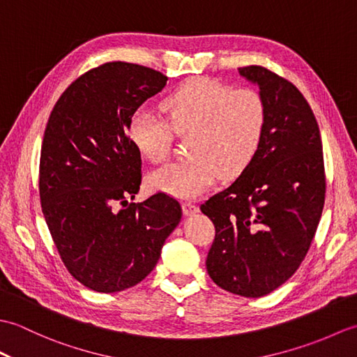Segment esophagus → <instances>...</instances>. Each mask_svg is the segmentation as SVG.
Here are the masks:
<instances>
[{
  "mask_svg": "<svg viewBox=\"0 0 357 357\" xmlns=\"http://www.w3.org/2000/svg\"><path fill=\"white\" fill-rule=\"evenodd\" d=\"M183 211H184L185 216H192L195 213H198L199 208L193 202H183Z\"/></svg>",
  "mask_w": 357,
  "mask_h": 357,
  "instance_id": "1",
  "label": "esophagus"
}]
</instances>
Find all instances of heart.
<instances>
[{
    "instance_id": "obj_1",
    "label": "heart",
    "mask_w": 357,
    "mask_h": 357,
    "mask_svg": "<svg viewBox=\"0 0 357 357\" xmlns=\"http://www.w3.org/2000/svg\"><path fill=\"white\" fill-rule=\"evenodd\" d=\"M167 119L139 109L128 136L147 161H165L174 135L187 136L192 156L158 169L149 176L151 190L179 199L196 198L218 176L236 178L255 158L265 124V105L252 89H233L206 77L188 78L161 101Z\"/></svg>"
}]
</instances>
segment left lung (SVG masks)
I'll return each instance as SVG.
<instances>
[{
    "mask_svg": "<svg viewBox=\"0 0 357 357\" xmlns=\"http://www.w3.org/2000/svg\"><path fill=\"white\" fill-rule=\"evenodd\" d=\"M239 73L259 86L265 124L247 169L201 206L216 230L206 265L218 287L261 298L294 275L312 245L325 202L324 153L313 110L290 81L261 66Z\"/></svg>",
    "mask_w": 357,
    "mask_h": 357,
    "instance_id": "obj_1",
    "label": "left lung"
}]
</instances>
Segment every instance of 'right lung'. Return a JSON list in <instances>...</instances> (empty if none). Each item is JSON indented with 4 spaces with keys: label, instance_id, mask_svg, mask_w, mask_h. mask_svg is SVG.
<instances>
[{
    "label": "right lung",
    "instance_id": "add662e5",
    "mask_svg": "<svg viewBox=\"0 0 357 357\" xmlns=\"http://www.w3.org/2000/svg\"><path fill=\"white\" fill-rule=\"evenodd\" d=\"M165 82L150 67L101 64L64 90L45 126L40 159L45 224L66 268L98 293L139 284L183 216L179 202L165 193L128 202L141 185V153L128 138V124Z\"/></svg>",
    "mask_w": 357,
    "mask_h": 357
}]
</instances>
